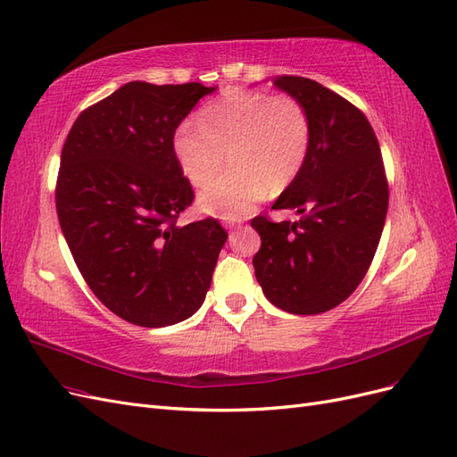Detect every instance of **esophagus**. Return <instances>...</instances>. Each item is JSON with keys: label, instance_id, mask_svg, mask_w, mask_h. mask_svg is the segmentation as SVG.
<instances>
[{"label": "esophagus", "instance_id": "obj_1", "mask_svg": "<svg viewBox=\"0 0 457 457\" xmlns=\"http://www.w3.org/2000/svg\"><path fill=\"white\" fill-rule=\"evenodd\" d=\"M229 229H237L239 226H241V221H228V224H226Z\"/></svg>", "mask_w": 457, "mask_h": 457}]
</instances>
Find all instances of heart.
Segmentation results:
<instances>
[{"mask_svg":"<svg viewBox=\"0 0 457 457\" xmlns=\"http://www.w3.org/2000/svg\"><path fill=\"white\" fill-rule=\"evenodd\" d=\"M174 154L189 184L203 187L221 164L229 170L199 195L201 211L236 220L271 193H281L301 176L312 147L306 107L289 94L229 89L204 105L197 124L181 122Z\"/></svg>","mask_w":457,"mask_h":457,"instance_id":"obj_1","label":"heart"}]
</instances>
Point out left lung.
I'll return each instance as SVG.
<instances>
[{"label":"left lung","mask_w":457,"mask_h":457,"mask_svg":"<svg viewBox=\"0 0 457 457\" xmlns=\"http://www.w3.org/2000/svg\"><path fill=\"white\" fill-rule=\"evenodd\" d=\"M312 122L308 161L271 208H295L296 221L256 216L253 258L268 301L298 316L328 312L356 291L379 245L388 184L379 141L358 107L303 76H276Z\"/></svg>","instance_id":"left-lung-1"}]
</instances>
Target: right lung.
Here are the masks:
<instances>
[{"instance_id":"1","label":"right lung","mask_w":457,"mask_h":457,"mask_svg":"<svg viewBox=\"0 0 457 457\" xmlns=\"http://www.w3.org/2000/svg\"><path fill=\"white\" fill-rule=\"evenodd\" d=\"M214 89L128 82L82 111L62 145V236L94 295L139 328L193 316L228 239L214 218L176 224L195 193L174 154V132Z\"/></svg>"}]
</instances>
